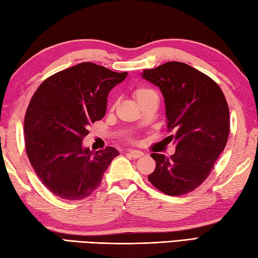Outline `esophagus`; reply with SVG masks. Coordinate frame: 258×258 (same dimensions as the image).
Returning a JSON list of instances; mask_svg holds the SVG:
<instances>
[{
	"instance_id": "obj_1",
	"label": "esophagus",
	"mask_w": 258,
	"mask_h": 258,
	"mask_svg": "<svg viewBox=\"0 0 258 258\" xmlns=\"http://www.w3.org/2000/svg\"><path fill=\"white\" fill-rule=\"evenodd\" d=\"M128 155H129V157L134 158V159H139V158H142L143 155H144V153H143V152H141V151H129Z\"/></svg>"
}]
</instances>
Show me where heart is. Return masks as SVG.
Masks as SVG:
<instances>
[{"label": "heart", "instance_id": "b5f03b06", "mask_svg": "<svg viewBox=\"0 0 258 258\" xmlns=\"http://www.w3.org/2000/svg\"><path fill=\"white\" fill-rule=\"evenodd\" d=\"M152 95H155L154 91L149 89V88L146 87L138 86V87H135L133 89V96L138 104H142L143 101H144L146 98H149V97ZM111 108H113V105L111 106ZM130 141L133 142V139H130Z\"/></svg>", "mask_w": 258, "mask_h": 258}]
</instances>
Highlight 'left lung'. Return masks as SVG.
<instances>
[{
	"label": "left lung",
	"mask_w": 258,
	"mask_h": 258,
	"mask_svg": "<svg viewBox=\"0 0 258 258\" xmlns=\"http://www.w3.org/2000/svg\"><path fill=\"white\" fill-rule=\"evenodd\" d=\"M143 78L161 90L168 132H174L168 138L176 144L171 157L151 154L157 166L149 180L167 196H183L208 178L225 149L229 105L213 79L184 62L168 61L144 70Z\"/></svg>",
	"instance_id": "8db88e82"
}]
</instances>
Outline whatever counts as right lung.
Here are the masks:
<instances>
[{
    "label": "right lung",
    "mask_w": 258,
    "mask_h": 258,
    "mask_svg": "<svg viewBox=\"0 0 258 258\" xmlns=\"http://www.w3.org/2000/svg\"><path fill=\"white\" fill-rule=\"evenodd\" d=\"M126 75L81 62L45 79L34 92L25 114V147L34 171L54 196L70 201L89 197L119 155L111 146L92 154L82 141L106 113L109 90Z\"/></svg>",
    "instance_id": "add662e5"
}]
</instances>
